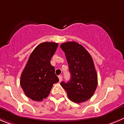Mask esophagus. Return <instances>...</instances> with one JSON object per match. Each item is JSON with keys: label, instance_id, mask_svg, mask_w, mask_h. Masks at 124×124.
I'll list each match as a JSON object with an SVG mask.
<instances>
[{"label": "esophagus", "instance_id": "34e87169", "mask_svg": "<svg viewBox=\"0 0 124 124\" xmlns=\"http://www.w3.org/2000/svg\"><path fill=\"white\" fill-rule=\"evenodd\" d=\"M59 82H61L62 81V75H59Z\"/></svg>", "mask_w": 124, "mask_h": 124}]
</instances>
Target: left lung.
I'll use <instances>...</instances> for the list:
<instances>
[{
	"label": "left lung",
	"mask_w": 124,
	"mask_h": 124,
	"mask_svg": "<svg viewBox=\"0 0 124 124\" xmlns=\"http://www.w3.org/2000/svg\"><path fill=\"white\" fill-rule=\"evenodd\" d=\"M69 63L71 79L61 85L67 93L69 99L80 103L91 99L97 87V74L92 57L78 43L69 41L60 46Z\"/></svg>",
	"instance_id": "left-lung-1"
}]
</instances>
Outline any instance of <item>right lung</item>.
I'll return each instance as SVG.
<instances>
[{
  "instance_id": "obj_1",
  "label": "right lung",
  "mask_w": 124,
  "mask_h": 124,
  "mask_svg": "<svg viewBox=\"0 0 124 124\" xmlns=\"http://www.w3.org/2000/svg\"><path fill=\"white\" fill-rule=\"evenodd\" d=\"M58 43L44 42L38 45L22 72L20 84L27 97L40 101L49 94L53 85L58 83L54 67L50 63Z\"/></svg>"
}]
</instances>
